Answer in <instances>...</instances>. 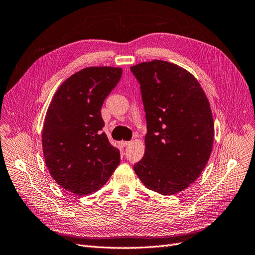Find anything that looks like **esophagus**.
<instances>
[{
    "label": "esophagus",
    "instance_id": "1",
    "mask_svg": "<svg viewBox=\"0 0 255 255\" xmlns=\"http://www.w3.org/2000/svg\"><path fill=\"white\" fill-rule=\"evenodd\" d=\"M127 145H129V142H127V141H120L119 142V146L120 147H126Z\"/></svg>",
    "mask_w": 255,
    "mask_h": 255
}]
</instances>
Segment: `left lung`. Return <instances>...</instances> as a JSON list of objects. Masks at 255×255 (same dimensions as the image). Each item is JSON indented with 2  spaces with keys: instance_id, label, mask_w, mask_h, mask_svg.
I'll return each mask as SVG.
<instances>
[{
  "instance_id": "8db88e82",
  "label": "left lung",
  "mask_w": 255,
  "mask_h": 255,
  "mask_svg": "<svg viewBox=\"0 0 255 255\" xmlns=\"http://www.w3.org/2000/svg\"><path fill=\"white\" fill-rule=\"evenodd\" d=\"M130 69L141 84L147 123L144 157L133 170L149 190L178 193L199 178L212 154L209 101L196 78L176 64L154 60Z\"/></svg>"
}]
</instances>
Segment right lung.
Here are the masks:
<instances>
[{
	"label": "right lung",
	"instance_id": "right-lung-1",
	"mask_svg": "<svg viewBox=\"0 0 255 255\" xmlns=\"http://www.w3.org/2000/svg\"><path fill=\"white\" fill-rule=\"evenodd\" d=\"M120 67H86L67 78L51 100L41 144L50 175L76 195L96 192L121 161L105 132L101 107L120 81Z\"/></svg>",
	"mask_w": 255,
	"mask_h": 255
}]
</instances>
